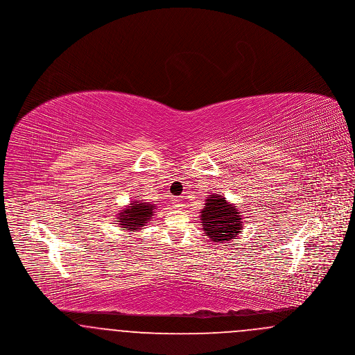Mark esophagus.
Masks as SVG:
<instances>
[{
	"instance_id": "esophagus-1",
	"label": "esophagus",
	"mask_w": 355,
	"mask_h": 355,
	"mask_svg": "<svg viewBox=\"0 0 355 355\" xmlns=\"http://www.w3.org/2000/svg\"><path fill=\"white\" fill-rule=\"evenodd\" d=\"M171 201H173V206H174V209H182V206H184V205H182V200H181L180 197H174Z\"/></svg>"
}]
</instances>
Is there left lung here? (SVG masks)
Instances as JSON below:
<instances>
[{"label": "left lung", "instance_id": "left-lung-1", "mask_svg": "<svg viewBox=\"0 0 355 355\" xmlns=\"http://www.w3.org/2000/svg\"><path fill=\"white\" fill-rule=\"evenodd\" d=\"M201 223L205 234L213 242L232 241L239 234L242 222L236 206L226 202L222 196L213 194L201 211Z\"/></svg>", "mask_w": 355, "mask_h": 355}]
</instances>
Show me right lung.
<instances>
[{
	"instance_id": "right-lung-1",
	"label": "right lung",
	"mask_w": 355,
	"mask_h": 355,
	"mask_svg": "<svg viewBox=\"0 0 355 355\" xmlns=\"http://www.w3.org/2000/svg\"><path fill=\"white\" fill-rule=\"evenodd\" d=\"M153 209L154 206L149 202H137L132 203L125 210H121L119 214V223L125 230H138L139 227L145 226L146 220L153 217Z\"/></svg>"
}]
</instances>
